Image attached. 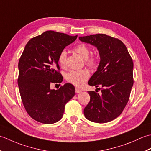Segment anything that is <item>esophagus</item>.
<instances>
[{"label":"esophagus","instance_id":"1","mask_svg":"<svg viewBox=\"0 0 151 151\" xmlns=\"http://www.w3.org/2000/svg\"><path fill=\"white\" fill-rule=\"evenodd\" d=\"M81 92H82L81 89H80L79 88H76V93H81Z\"/></svg>","mask_w":151,"mask_h":151}]
</instances>
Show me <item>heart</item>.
<instances>
[{"label": "heart", "instance_id": "heart-1", "mask_svg": "<svg viewBox=\"0 0 151 151\" xmlns=\"http://www.w3.org/2000/svg\"><path fill=\"white\" fill-rule=\"evenodd\" d=\"M74 51L78 53L80 56L85 60V63L90 66L94 65L96 60L93 57H89L91 51L87 45L85 44H79L74 48ZM67 52L66 50H63L60 52L58 57V62L61 66H63L65 64L66 59ZM90 73L87 70H71L67 73L66 79L70 83L74 85L77 87H81L83 85L86 81L89 78Z\"/></svg>", "mask_w": 151, "mask_h": 151}]
</instances>
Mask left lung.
Instances as JSON below:
<instances>
[{
    "label": "left lung",
    "instance_id": "1",
    "mask_svg": "<svg viewBox=\"0 0 151 151\" xmlns=\"http://www.w3.org/2000/svg\"><path fill=\"white\" fill-rule=\"evenodd\" d=\"M79 40L97 48L100 63L88 85L103 88L100 95L88 91L91 100L84 109L85 118L96 123L111 121L121 114L134 84V64L125 45L104 34L79 37Z\"/></svg>",
    "mask_w": 151,
    "mask_h": 151
}]
</instances>
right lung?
<instances>
[{"label": "right lung", "instance_id": "1", "mask_svg": "<svg viewBox=\"0 0 151 151\" xmlns=\"http://www.w3.org/2000/svg\"><path fill=\"white\" fill-rule=\"evenodd\" d=\"M78 36L49 30L27 43L18 64L17 83L23 106L35 121L53 124L62 119L65 104L75 95V87L66 83L57 90L51 83H60L63 77L58 57Z\"/></svg>", "mask_w": 151, "mask_h": 151}]
</instances>
